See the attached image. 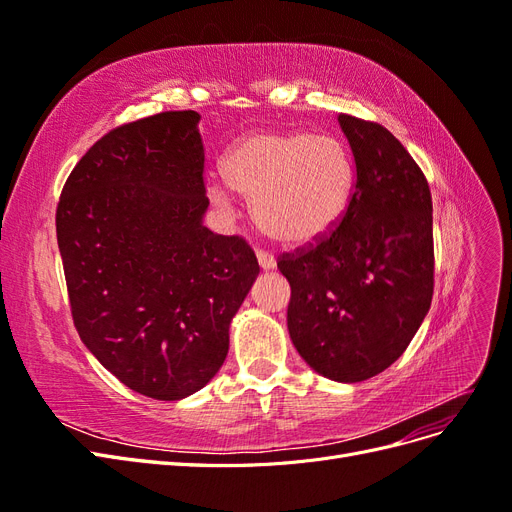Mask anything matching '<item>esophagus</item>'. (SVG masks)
Listing matches in <instances>:
<instances>
[{"instance_id": "34e87169", "label": "esophagus", "mask_w": 512, "mask_h": 512, "mask_svg": "<svg viewBox=\"0 0 512 512\" xmlns=\"http://www.w3.org/2000/svg\"><path fill=\"white\" fill-rule=\"evenodd\" d=\"M256 256H258L260 267L265 269V271H269V269H273V267H275V256H273V254H269L267 250H258V252H256Z\"/></svg>"}]
</instances>
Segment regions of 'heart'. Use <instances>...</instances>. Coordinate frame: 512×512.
<instances>
[{"instance_id":"heart-1","label":"heart","mask_w":512,"mask_h":512,"mask_svg":"<svg viewBox=\"0 0 512 512\" xmlns=\"http://www.w3.org/2000/svg\"><path fill=\"white\" fill-rule=\"evenodd\" d=\"M222 170L232 190L254 200L258 226L290 247L327 237L354 192L352 156L331 134L252 132L228 151ZM209 192L215 203L228 200L220 185Z\"/></svg>"}]
</instances>
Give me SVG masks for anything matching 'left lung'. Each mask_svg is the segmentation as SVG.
Here are the masks:
<instances>
[{
    "instance_id": "8db88e82",
    "label": "left lung",
    "mask_w": 512,
    "mask_h": 512,
    "mask_svg": "<svg viewBox=\"0 0 512 512\" xmlns=\"http://www.w3.org/2000/svg\"><path fill=\"white\" fill-rule=\"evenodd\" d=\"M352 156L350 207L327 237L277 258L288 331L318 374L361 382L410 346L433 297L431 192L406 147L376 121L339 113Z\"/></svg>"
}]
</instances>
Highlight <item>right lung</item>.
Returning <instances> with one entry per match:
<instances>
[{"label":"right lung","instance_id":"1","mask_svg":"<svg viewBox=\"0 0 512 512\" xmlns=\"http://www.w3.org/2000/svg\"><path fill=\"white\" fill-rule=\"evenodd\" d=\"M196 111L106 132L72 168L55 226L74 327L132 391L177 401L218 374L228 327L260 273L239 235L203 226Z\"/></svg>","mask_w":512,"mask_h":512}]
</instances>
